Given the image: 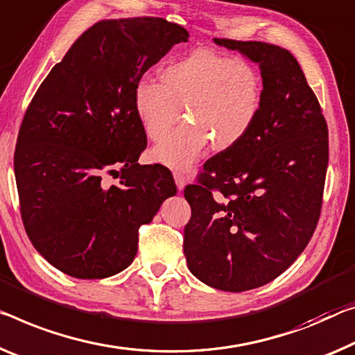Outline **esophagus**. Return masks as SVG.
Masks as SVG:
<instances>
[{"label":"esophagus","mask_w":355,"mask_h":355,"mask_svg":"<svg viewBox=\"0 0 355 355\" xmlns=\"http://www.w3.org/2000/svg\"><path fill=\"white\" fill-rule=\"evenodd\" d=\"M173 176H174V182H176L178 189L182 190L184 185H185V176H184V173H182V171H174Z\"/></svg>","instance_id":"obj_1"}]
</instances>
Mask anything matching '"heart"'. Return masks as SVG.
Returning <instances> with one entry per match:
<instances>
[{"label": "heart", "mask_w": 355, "mask_h": 355, "mask_svg": "<svg viewBox=\"0 0 355 355\" xmlns=\"http://www.w3.org/2000/svg\"><path fill=\"white\" fill-rule=\"evenodd\" d=\"M261 101L259 68L209 49L168 63L160 84L144 78L133 90L135 114L152 141L162 138L184 107L188 122L152 149V159L170 168L189 166L211 141L216 149L236 146L254 127Z\"/></svg>", "instance_id": "1"}]
</instances>
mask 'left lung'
<instances>
[{
  "instance_id": "8db88e82",
  "label": "left lung",
  "mask_w": 355,
  "mask_h": 355,
  "mask_svg": "<svg viewBox=\"0 0 355 355\" xmlns=\"http://www.w3.org/2000/svg\"><path fill=\"white\" fill-rule=\"evenodd\" d=\"M214 42L259 63L263 101L250 132L185 187L192 217L184 254L205 284L244 292L268 284L308 246L322 208L329 128L291 52L260 41Z\"/></svg>"
}]
</instances>
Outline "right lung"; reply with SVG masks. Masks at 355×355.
<instances>
[{
	"instance_id": "right-lung-1",
	"label": "right lung",
	"mask_w": 355,
	"mask_h": 355,
	"mask_svg": "<svg viewBox=\"0 0 355 355\" xmlns=\"http://www.w3.org/2000/svg\"><path fill=\"white\" fill-rule=\"evenodd\" d=\"M185 41L187 30L160 17L96 21L33 96L14 154L20 214L33 246L64 275L103 279L127 268L139 227L176 195L165 166L138 163L147 138L133 90Z\"/></svg>"
}]
</instances>
